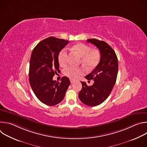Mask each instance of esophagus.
Returning <instances> with one entry per match:
<instances>
[{"mask_svg": "<svg viewBox=\"0 0 147 147\" xmlns=\"http://www.w3.org/2000/svg\"><path fill=\"white\" fill-rule=\"evenodd\" d=\"M70 82H71V83H73V82H74V81H75V80H73V79H70Z\"/></svg>", "mask_w": 147, "mask_h": 147, "instance_id": "1", "label": "esophagus"}]
</instances>
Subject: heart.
<instances>
[{
    "label": "heart",
    "instance_id": "heart-1",
    "mask_svg": "<svg viewBox=\"0 0 147 147\" xmlns=\"http://www.w3.org/2000/svg\"><path fill=\"white\" fill-rule=\"evenodd\" d=\"M73 48L82 57V63L88 70L94 69L99 64L100 55L98 51L91 50L88 45L82 43L74 45ZM58 61L61 66H65L67 63L68 52L67 48H63L60 51L58 55ZM84 73L85 70L83 68L73 66H67L63 70L65 75L72 79L78 78Z\"/></svg>",
    "mask_w": 147,
    "mask_h": 147
}]
</instances>
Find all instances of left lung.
<instances>
[{
    "label": "left lung",
    "instance_id": "left-lung-1",
    "mask_svg": "<svg viewBox=\"0 0 147 147\" xmlns=\"http://www.w3.org/2000/svg\"><path fill=\"white\" fill-rule=\"evenodd\" d=\"M87 42L99 49L100 59L97 66L86 76L88 80H94L93 85L88 86L86 82L81 81L82 87L78 97L84 104L95 107L107 99L115 84L118 60L113 49L105 41L88 39Z\"/></svg>",
    "mask_w": 147,
    "mask_h": 147
}]
</instances>
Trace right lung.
I'll return each instance as SVG.
<instances>
[{
  "label": "right lung",
  "mask_w": 147,
  "mask_h": 147,
  "mask_svg": "<svg viewBox=\"0 0 147 147\" xmlns=\"http://www.w3.org/2000/svg\"><path fill=\"white\" fill-rule=\"evenodd\" d=\"M69 40L49 37L34 48L30 61L29 79L31 87L37 98L43 103L54 106L63 99L70 84L68 77L61 81L53 80L59 69L58 55Z\"/></svg>",
  "instance_id": "right-lung-1"
}]
</instances>
